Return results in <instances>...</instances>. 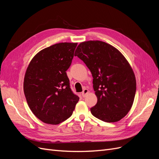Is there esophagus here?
I'll return each mask as SVG.
<instances>
[{
    "instance_id": "obj_1",
    "label": "esophagus",
    "mask_w": 159,
    "mask_h": 159,
    "mask_svg": "<svg viewBox=\"0 0 159 159\" xmlns=\"http://www.w3.org/2000/svg\"><path fill=\"white\" fill-rule=\"evenodd\" d=\"M88 93V89H84V90H83V91L82 92H81V95H82V97H85L86 96V95H87Z\"/></svg>"
}]
</instances>
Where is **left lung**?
<instances>
[{"instance_id": "8db88e82", "label": "left lung", "mask_w": 159, "mask_h": 159, "mask_svg": "<svg viewBox=\"0 0 159 159\" xmlns=\"http://www.w3.org/2000/svg\"><path fill=\"white\" fill-rule=\"evenodd\" d=\"M78 56L93 76V87L98 102L90 109L94 117L103 121H119L131 109L136 92L134 72L123 54L102 41L81 42Z\"/></svg>"}]
</instances>
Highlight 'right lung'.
<instances>
[{
    "mask_svg": "<svg viewBox=\"0 0 159 159\" xmlns=\"http://www.w3.org/2000/svg\"><path fill=\"white\" fill-rule=\"evenodd\" d=\"M78 43L62 42L40 51L28 65L24 92L32 112L40 121L57 125L73 113L79 97L70 88L66 71Z\"/></svg>",
    "mask_w": 159,
    "mask_h": 159,
    "instance_id": "add662e5",
    "label": "right lung"
}]
</instances>
